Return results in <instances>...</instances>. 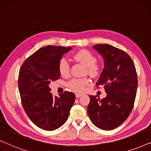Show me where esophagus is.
Instances as JSON below:
<instances>
[{"label":"esophagus","mask_w":151,"mask_h":151,"mask_svg":"<svg viewBox=\"0 0 151 151\" xmlns=\"http://www.w3.org/2000/svg\"><path fill=\"white\" fill-rule=\"evenodd\" d=\"M82 94H80V93H76V97L77 98H80V97H82Z\"/></svg>","instance_id":"34e87169"}]
</instances>
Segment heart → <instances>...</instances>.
I'll return each mask as SVG.
<instances>
[{"mask_svg":"<svg viewBox=\"0 0 151 151\" xmlns=\"http://www.w3.org/2000/svg\"><path fill=\"white\" fill-rule=\"evenodd\" d=\"M73 58L85 66L87 73L89 75L96 76L102 71V66L97 64V58L91 51L82 49L73 55ZM58 71L64 78L69 77L70 75V68L68 62L65 59H62L58 64ZM89 80L87 78H74L69 82V87L74 91L82 93L85 90L86 86L89 84Z\"/></svg>","mask_w":151,"mask_h":151,"instance_id":"b5f03b06","label":"heart"}]
</instances>
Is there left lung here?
Here are the masks:
<instances>
[{
	"mask_svg": "<svg viewBox=\"0 0 151 151\" xmlns=\"http://www.w3.org/2000/svg\"><path fill=\"white\" fill-rule=\"evenodd\" d=\"M104 60V69L97 82L106 96H89L87 112L93 124L110 131L121 125L131 113L137 88V76L131 58L124 51L107 44L93 46Z\"/></svg>",
	"mask_w": 151,
	"mask_h": 151,
	"instance_id": "obj_1",
	"label": "left lung"
}]
</instances>
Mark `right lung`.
I'll return each mask as SVG.
<instances>
[{
  "mask_svg": "<svg viewBox=\"0 0 151 151\" xmlns=\"http://www.w3.org/2000/svg\"><path fill=\"white\" fill-rule=\"evenodd\" d=\"M72 47H42L24 62L18 76V88L26 114L37 127L53 131L69 117L75 94L65 91L53 97L49 84L60 78L58 64Z\"/></svg>",
  "mask_w": 151,
  "mask_h": 151,
  "instance_id": "right-lung-1",
  "label": "right lung"
}]
</instances>
